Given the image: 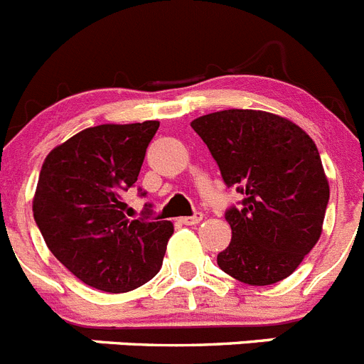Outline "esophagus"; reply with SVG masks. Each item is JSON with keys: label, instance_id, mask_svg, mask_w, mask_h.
<instances>
[{"label": "esophagus", "instance_id": "esophagus-1", "mask_svg": "<svg viewBox=\"0 0 364 364\" xmlns=\"http://www.w3.org/2000/svg\"><path fill=\"white\" fill-rule=\"evenodd\" d=\"M200 220H202V213H195L193 217L180 218V222H182V224H186V226H195V224H198Z\"/></svg>", "mask_w": 364, "mask_h": 364}]
</instances>
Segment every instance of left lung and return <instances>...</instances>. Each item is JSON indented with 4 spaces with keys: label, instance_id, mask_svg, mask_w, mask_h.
<instances>
[{
    "label": "left lung",
    "instance_id": "left-lung-1",
    "mask_svg": "<svg viewBox=\"0 0 364 364\" xmlns=\"http://www.w3.org/2000/svg\"><path fill=\"white\" fill-rule=\"evenodd\" d=\"M191 127L224 184L244 195L224 213L231 242L218 268L252 286L291 275L319 240L330 200L314 140L290 120L252 109L211 112Z\"/></svg>",
    "mask_w": 364,
    "mask_h": 364
}]
</instances>
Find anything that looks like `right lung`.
<instances>
[{
	"mask_svg": "<svg viewBox=\"0 0 364 364\" xmlns=\"http://www.w3.org/2000/svg\"><path fill=\"white\" fill-rule=\"evenodd\" d=\"M159 122L96 125L50 151L32 202L45 244L87 286L124 294L160 272L173 235L169 220L125 217L124 193L133 188ZM138 195L146 191L138 188Z\"/></svg>",
	"mask_w": 364,
	"mask_h": 364,
	"instance_id": "1",
	"label": "right lung"
}]
</instances>
